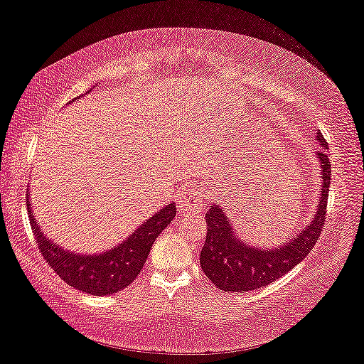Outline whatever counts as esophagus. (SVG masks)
Returning <instances> with one entry per match:
<instances>
[{"label":"esophagus","instance_id":"34e87169","mask_svg":"<svg viewBox=\"0 0 364 364\" xmlns=\"http://www.w3.org/2000/svg\"><path fill=\"white\" fill-rule=\"evenodd\" d=\"M207 205V194L189 193L183 194L178 200V210L181 213H197Z\"/></svg>","mask_w":364,"mask_h":364}]
</instances>
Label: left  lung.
Masks as SVG:
<instances>
[{"label":"left lung","instance_id":"8db88e82","mask_svg":"<svg viewBox=\"0 0 364 364\" xmlns=\"http://www.w3.org/2000/svg\"><path fill=\"white\" fill-rule=\"evenodd\" d=\"M321 149L315 152L321 168V193L311 220L291 241L278 247H255L237 236L223 208L212 204L205 213L207 237L200 250V268L215 286L225 292H249L268 286L304 260L315 247L324 225L331 184L328 143L316 133Z\"/></svg>","mask_w":364,"mask_h":364}]
</instances>
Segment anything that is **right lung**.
<instances>
[{
  "label": "right lung",
  "mask_w": 364,
  "mask_h": 364,
  "mask_svg": "<svg viewBox=\"0 0 364 364\" xmlns=\"http://www.w3.org/2000/svg\"><path fill=\"white\" fill-rule=\"evenodd\" d=\"M27 210L41 254L59 278L80 292L110 295L130 286L138 278L154 241L173 221L176 205L171 202L167 207H162L138 226L125 241L101 254H77L51 241L36 223L30 194L27 196Z\"/></svg>",
  "instance_id": "add662e5"
}]
</instances>
